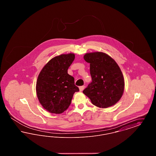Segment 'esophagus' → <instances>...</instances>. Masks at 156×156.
<instances>
[{"label":"esophagus","mask_w":156,"mask_h":156,"mask_svg":"<svg viewBox=\"0 0 156 156\" xmlns=\"http://www.w3.org/2000/svg\"><path fill=\"white\" fill-rule=\"evenodd\" d=\"M79 88H80V91H82V90L84 89V88H85V86H84V85L81 86V87H79Z\"/></svg>","instance_id":"1"}]
</instances>
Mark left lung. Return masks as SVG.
<instances>
[{"label": "left lung", "instance_id": "obj_1", "mask_svg": "<svg viewBox=\"0 0 156 156\" xmlns=\"http://www.w3.org/2000/svg\"><path fill=\"white\" fill-rule=\"evenodd\" d=\"M83 58L90 63L92 82L83 93L99 108H106L117 103L123 95L125 82L115 61L101 52L87 53Z\"/></svg>", "mask_w": 156, "mask_h": 156}]
</instances>
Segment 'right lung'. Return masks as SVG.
<instances>
[{"mask_svg": "<svg viewBox=\"0 0 156 156\" xmlns=\"http://www.w3.org/2000/svg\"><path fill=\"white\" fill-rule=\"evenodd\" d=\"M75 59L74 54H62L53 58L45 66L37 78L38 99L45 109L59 114L69 106L73 95L80 90L68 69Z\"/></svg>", "mask_w": 156, "mask_h": 156, "instance_id": "1", "label": "right lung"}]
</instances>
